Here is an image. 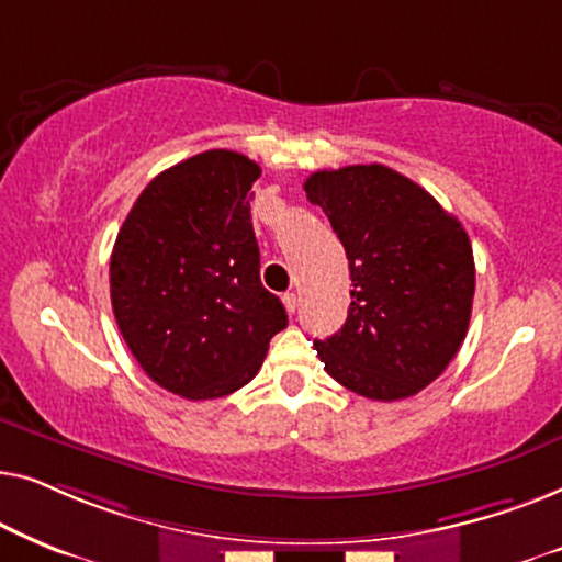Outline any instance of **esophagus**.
Returning a JSON list of instances; mask_svg holds the SVG:
<instances>
[{"mask_svg":"<svg viewBox=\"0 0 562 562\" xmlns=\"http://www.w3.org/2000/svg\"><path fill=\"white\" fill-rule=\"evenodd\" d=\"M283 306H286L289 314H294L299 310V296L296 294H283Z\"/></svg>","mask_w":562,"mask_h":562,"instance_id":"34e87169","label":"esophagus"}]
</instances>
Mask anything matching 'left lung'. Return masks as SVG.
I'll list each match as a JSON object with an SVG mask.
<instances>
[{
	"mask_svg": "<svg viewBox=\"0 0 562 562\" xmlns=\"http://www.w3.org/2000/svg\"><path fill=\"white\" fill-rule=\"evenodd\" d=\"M304 191L340 237L352 279L342 329L314 340L325 371L373 402L419 394L465 340L475 291L468 233L381 164L317 171Z\"/></svg>",
	"mask_w": 562,
	"mask_h": 562,
	"instance_id": "1",
	"label": "left lung"
}]
</instances>
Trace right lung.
<instances>
[{
  "label": "right lung",
  "instance_id": "obj_1",
  "mask_svg": "<svg viewBox=\"0 0 562 562\" xmlns=\"http://www.w3.org/2000/svg\"><path fill=\"white\" fill-rule=\"evenodd\" d=\"M260 166L206 150L158 173L122 222L110 260L112 310L158 386L191 402L243 389L286 327L260 283L250 187Z\"/></svg>",
  "mask_w": 562,
  "mask_h": 562
}]
</instances>
